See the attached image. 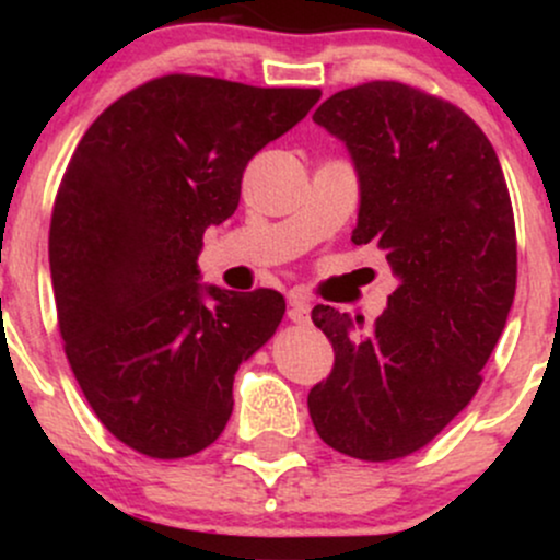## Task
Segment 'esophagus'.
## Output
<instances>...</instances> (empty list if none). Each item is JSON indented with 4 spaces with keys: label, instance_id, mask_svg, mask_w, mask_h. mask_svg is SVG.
Segmentation results:
<instances>
[{
    "label": "esophagus",
    "instance_id": "esophagus-1",
    "mask_svg": "<svg viewBox=\"0 0 560 560\" xmlns=\"http://www.w3.org/2000/svg\"><path fill=\"white\" fill-rule=\"evenodd\" d=\"M289 318H292L294 324H307V320H311V302L298 292L289 294Z\"/></svg>",
    "mask_w": 560,
    "mask_h": 560
}]
</instances>
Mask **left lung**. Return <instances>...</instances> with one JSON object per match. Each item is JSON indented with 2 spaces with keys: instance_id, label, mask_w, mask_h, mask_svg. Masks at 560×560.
Returning a JSON list of instances; mask_svg holds the SVG:
<instances>
[{
  "instance_id": "8db88e82",
  "label": "left lung",
  "mask_w": 560,
  "mask_h": 560,
  "mask_svg": "<svg viewBox=\"0 0 560 560\" xmlns=\"http://www.w3.org/2000/svg\"><path fill=\"white\" fill-rule=\"evenodd\" d=\"M313 120L345 141L361 182L355 244H376L400 284L361 318L313 307L334 369L307 395L326 445L395 460L471 402L516 294V226L490 139L460 107L400 81L331 94Z\"/></svg>"
}]
</instances>
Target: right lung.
I'll return each instance as SVG.
<instances>
[{
  "instance_id": "1",
  "label": "right lung",
  "mask_w": 560,
  "mask_h": 560,
  "mask_svg": "<svg viewBox=\"0 0 560 560\" xmlns=\"http://www.w3.org/2000/svg\"><path fill=\"white\" fill-rule=\"evenodd\" d=\"M318 100L171 73L113 102L75 147L49 226L57 324L96 419L137 453L213 445L236 369L279 329L276 289L202 287L197 258L205 229L234 215L249 160Z\"/></svg>"
}]
</instances>
